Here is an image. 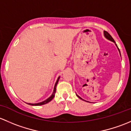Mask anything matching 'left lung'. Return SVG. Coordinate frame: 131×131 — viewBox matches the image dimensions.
I'll return each mask as SVG.
<instances>
[{
  "instance_id": "obj_1",
  "label": "left lung",
  "mask_w": 131,
  "mask_h": 131,
  "mask_svg": "<svg viewBox=\"0 0 131 131\" xmlns=\"http://www.w3.org/2000/svg\"><path fill=\"white\" fill-rule=\"evenodd\" d=\"M104 35H105V37L106 38H107V39H108V40H111V41H114V43H115V41H114V38H113L112 37V36L110 35L109 34V33H108L107 31H104ZM118 50H119V49H118ZM77 96H78V97H79V98H80V99L83 100V99H82L81 98L80 96H78V95H77Z\"/></svg>"
}]
</instances>
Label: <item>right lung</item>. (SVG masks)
Here are the masks:
<instances>
[{"label": "right lung", "mask_w": 131, "mask_h": 131, "mask_svg": "<svg viewBox=\"0 0 131 131\" xmlns=\"http://www.w3.org/2000/svg\"><path fill=\"white\" fill-rule=\"evenodd\" d=\"M59 78H60V77H59V78H58L57 81L56 83V84H55L54 89H53V93H52V96H51L50 97H49V98H48V99H47V100H46L43 101V102H40V103H28V104L31 105L38 106V105H45V104H46V103H48V102H50V101L52 100L53 99V98H54V96H55V94H56V86H57V84L58 82H59Z\"/></svg>", "instance_id": "right-lung-1"}]
</instances>
